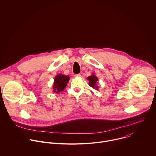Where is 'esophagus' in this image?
Listing matches in <instances>:
<instances>
[{
	"label": "esophagus",
	"instance_id": "1",
	"mask_svg": "<svg viewBox=\"0 0 156 156\" xmlns=\"http://www.w3.org/2000/svg\"><path fill=\"white\" fill-rule=\"evenodd\" d=\"M75 77H80V76H81V75H80V74H77V75H75Z\"/></svg>",
	"mask_w": 156,
	"mask_h": 156
}]
</instances>
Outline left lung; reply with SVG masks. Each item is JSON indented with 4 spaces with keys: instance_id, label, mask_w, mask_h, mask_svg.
I'll list each match as a JSON object with an SVG mask.
<instances>
[{
    "instance_id": "8db88e82",
    "label": "left lung",
    "mask_w": 156,
    "mask_h": 156,
    "mask_svg": "<svg viewBox=\"0 0 156 156\" xmlns=\"http://www.w3.org/2000/svg\"><path fill=\"white\" fill-rule=\"evenodd\" d=\"M87 80L90 81L89 85H90L91 87L96 89V90H97L98 88V86L96 85V83H97V81H98V78L95 75H92V76H89L87 78Z\"/></svg>"
}]
</instances>
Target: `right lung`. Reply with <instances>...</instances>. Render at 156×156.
Returning a JSON list of instances; mask_svg holds the SVG:
<instances>
[{"label": "right lung", "instance_id": "1", "mask_svg": "<svg viewBox=\"0 0 156 156\" xmlns=\"http://www.w3.org/2000/svg\"><path fill=\"white\" fill-rule=\"evenodd\" d=\"M70 77L63 75H58L55 76L54 80V84L53 85V91L55 93H58L62 91L66 87V84L69 81Z\"/></svg>", "mask_w": 156, "mask_h": 156}]
</instances>
